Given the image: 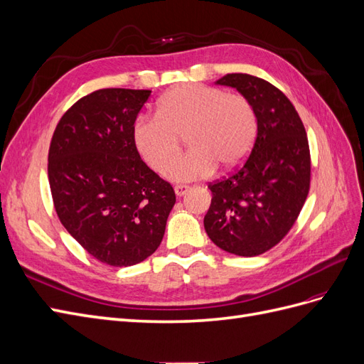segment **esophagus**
<instances>
[{
	"label": "esophagus",
	"mask_w": 364,
	"mask_h": 364,
	"mask_svg": "<svg viewBox=\"0 0 364 364\" xmlns=\"http://www.w3.org/2000/svg\"><path fill=\"white\" fill-rule=\"evenodd\" d=\"M190 190V186L188 185H176L174 186V193H176V196H183V194H186V191Z\"/></svg>",
	"instance_id": "obj_1"
}]
</instances>
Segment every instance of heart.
<instances>
[{
	"instance_id": "b5f03b06",
	"label": "heart",
	"mask_w": 364,
	"mask_h": 364,
	"mask_svg": "<svg viewBox=\"0 0 364 364\" xmlns=\"http://www.w3.org/2000/svg\"><path fill=\"white\" fill-rule=\"evenodd\" d=\"M191 150L175 160L179 136ZM257 135V115L245 95L206 85H181L165 94L156 117L141 115L132 127L134 144L150 167L168 179L190 182L230 168L245 159ZM175 161H173L172 159Z\"/></svg>"
}]
</instances>
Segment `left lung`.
Segmentation results:
<instances>
[{
	"label": "left lung",
	"instance_id": "obj_1",
	"mask_svg": "<svg viewBox=\"0 0 364 364\" xmlns=\"http://www.w3.org/2000/svg\"><path fill=\"white\" fill-rule=\"evenodd\" d=\"M245 95L257 115V139L241 167L209 183L208 237L238 257H257L287 235L310 190L311 161L299 114L278 87L250 74L215 82Z\"/></svg>",
	"mask_w": 364,
	"mask_h": 364
}]
</instances>
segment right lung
Here are the masks:
<instances>
[{"instance_id":"right-lung-1","label":"right lung","mask_w":364,"mask_h":364,"mask_svg":"<svg viewBox=\"0 0 364 364\" xmlns=\"http://www.w3.org/2000/svg\"><path fill=\"white\" fill-rule=\"evenodd\" d=\"M149 90H98L54 130L48 181L63 228L90 255L129 267L155 252L176 203L173 186L141 159L132 127Z\"/></svg>"}]
</instances>
